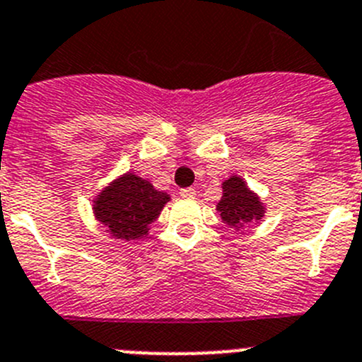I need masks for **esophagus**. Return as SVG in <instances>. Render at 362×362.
Instances as JSON below:
<instances>
[{"mask_svg": "<svg viewBox=\"0 0 362 362\" xmlns=\"http://www.w3.org/2000/svg\"><path fill=\"white\" fill-rule=\"evenodd\" d=\"M179 194H181V197H185V199H194V197H196V190H194V188H183Z\"/></svg>", "mask_w": 362, "mask_h": 362, "instance_id": "esophagus-1", "label": "esophagus"}]
</instances>
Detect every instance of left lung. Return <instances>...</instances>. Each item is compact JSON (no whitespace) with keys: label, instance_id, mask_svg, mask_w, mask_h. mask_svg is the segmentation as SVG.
I'll list each match as a JSON object with an SVG mask.
<instances>
[{"label":"left lung","instance_id":"obj_1","mask_svg":"<svg viewBox=\"0 0 362 362\" xmlns=\"http://www.w3.org/2000/svg\"><path fill=\"white\" fill-rule=\"evenodd\" d=\"M216 209L221 214V219L233 230H241L250 223H257L267 212L263 201L248 188L241 175H230L226 181H223V196Z\"/></svg>","mask_w":362,"mask_h":362}]
</instances>
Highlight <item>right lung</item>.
<instances>
[{
  "label": "right lung",
  "instance_id": "add662e5",
  "mask_svg": "<svg viewBox=\"0 0 362 362\" xmlns=\"http://www.w3.org/2000/svg\"><path fill=\"white\" fill-rule=\"evenodd\" d=\"M168 201L166 192L156 190L150 181L127 172L99 192L92 210L112 238L136 241L148 233Z\"/></svg>",
  "mask_w": 362,
  "mask_h": 362
}]
</instances>
